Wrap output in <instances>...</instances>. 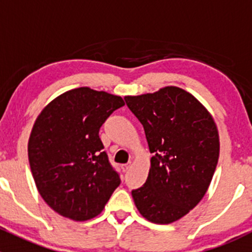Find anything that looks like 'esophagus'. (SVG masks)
Instances as JSON below:
<instances>
[{
  "mask_svg": "<svg viewBox=\"0 0 252 252\" xmlns=\"http://www.w3.org/2000/svg\"><path fill=\"white\" fill-rule=\"evenodd\" d=\"M130 168V163H126V164H122V169H123L124 172H126L128 169Z\"/></svg>",
  "mask_w": 252,
  "mask_h": 252,
  "instance_id": "obj_1",
  "label": "esophagus"
}]
</instances>
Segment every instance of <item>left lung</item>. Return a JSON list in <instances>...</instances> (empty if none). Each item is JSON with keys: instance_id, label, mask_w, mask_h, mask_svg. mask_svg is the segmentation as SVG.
Segmentation results:
<instances>
[{"instance_id": "1", "label": "left lung", "mask_w": 252, "mask_h": 252, "mask_svg": "<svg viewBox=\"0 0 252 252\" xmlns=\"http://www.w3.org/2000/svg\"><path fill=\"white\" fill-rule=\"evenodd\" d=\"M124 100L154 154L146 182L131 191L134 202L147 220L169 224L189 213L210 187L220 156L217 126L204 106L177 86Z\"/></svg>"}]
</instances>
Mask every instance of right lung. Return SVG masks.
<instances>
[{
  "label": "right lung",
  "instance_id": "add662e5",
  "mask_svg": "<svg viewBox=\"0 0 252 252\" xmlns=\"http://www.w3.org/2000/svg\"><path fill=\"white\" fill-rule=\"evenodd\" d=\"M122 106L121 96L78 88L51 101L35 121L30 169L42 199L63 217H96L121 184L98 131Z\"/></svg>",
  "mask_w": 252,
  "mask_h": 252
}]
</instances>
